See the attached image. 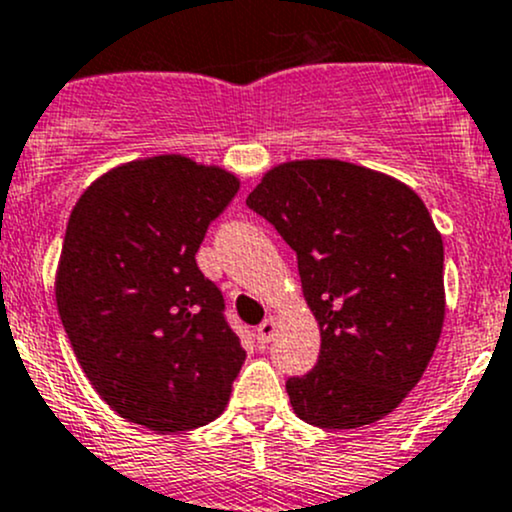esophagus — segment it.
<instances>
[{
  "label": "esophagus",
  "mask_w": 512,
  "mask_h": 512,
  "mask_svg": "<svg viewBox=\"0 0 512 512\" xmlns=\"http://www.w3.org/2000/svg\"><path fill=\"white\" fill-rule=\"evenodd\" d=\"M274 331H277V319H274V316H267V319L257 326V341L265 346V343L272 341Z\"/></svg>",
  "instance_id": "obj_1"
}]
</instances>
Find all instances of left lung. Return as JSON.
<instances>
[{"label": "left lung", "mask_w": 512, "mask_h": 512, "mask_svg": "<svg viewBox=\"0 0 512 512\" xmlns=\"http://www.w3.org/2000/svg\"><path fill=\"white\" fill-rule=\"evenodd\" d=\"M247 206L297 252L321 331L319 363L287 392L299 419L355 429L419 383L444 326V242L422 198L383 171L341 159L284 161Z\"/></svg>", "instance_id": "left-lung-1"}]
</instances>
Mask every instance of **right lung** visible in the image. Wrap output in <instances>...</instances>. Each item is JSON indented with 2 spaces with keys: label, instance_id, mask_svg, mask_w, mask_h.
Returning <instances> with one entry per match:
<instances>
[{
  "label": "right lung",
  "instance_id": "right-lung-1",
  "mask_svg": "<svg viewBox=\"0 0 512 512\" xmlns=\"http://www.w3.org/2000/svg\"><path fill=\"white\" fill-rule=\"evenodd\" d=\"M238 188L223 166L157 154L105 171L73 206L58 314L83 373L127 422L186 432L228 405L245 348L196 252Z\"/></svg>",
  "mask_w": 512,
  "mask_h": 512
}]
</instances>
